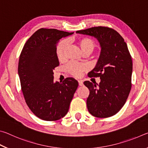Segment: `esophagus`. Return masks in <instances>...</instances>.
<instances>
[{
  "instance_id": "34e87169",
  "label": "esophagus",
  "mask_w": 148,
  "mask_h": 148,
  "mask_svg": "<svg viewBox=\"0 0 148 148\" xmlns=\"http://www.w3.org/2000/svg\"><path fill=\"white\" fill-rule=\"evenodd\" d=\"M78 84L79 86H82L84 85V82L82 80H78Z\"/></svg>"
}]
</instances>
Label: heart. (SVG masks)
Wrapping results in <instances>:
<instances>
[{"mask_svg": "<svg viewBox=\"0 0 148 148\" xmlns=\"http://www.w3.org/2000/svg\"><path fill=\"white\" fill-rule=\"evenodd\" d=\"M76 44L84 54L91 53L96 47V43L93 40L88 37H82L76 40ZM68 41L66 40H61L57 44L56 47V55L59 61H63L65 59V53L68 47ZM88 66L85 64H77L76 62H70L66 67V71L72 76L79 77L84 71H86Z\"/></svg>", "mask_w": 148, "mask_h": 148, "instance_id": "1", "label": "heart"}]
</instances>
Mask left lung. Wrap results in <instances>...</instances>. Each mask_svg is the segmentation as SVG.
<instances>
[{
  "mask_svg": "<svg viewBox=\"0 0 148 148\" xmlns=\"http://www.w3.org/2000/svg\"><path fill=\"white\" fill-rule=\"evenodd\" d=\"M76 33L94 37L101 49L95 68L88 73L89 77H100L101 82H84L89 90L88 111L100 118L114 116L124 106L131 89L132 62L126 42L108 27H92Z\"/></svg>",
  "mask_w": 148,
  "mask_h": 148,
  "instance_id": "1",
  "label": "left lung"
}]
</instances>
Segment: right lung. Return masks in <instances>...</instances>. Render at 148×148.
<instances>
[{
	"label": "right lung",
	"mask_w": 148,
	"mask_h": 148,
	"mask_svg": "<svg viewBox=\"0 0 148 148\" xmlns=\"http://www.w3.org/2000/svg\"><path fill=\"white\" fill-rule=\"evenodd\" d=\"M73 34L40 29L29 38L20 55L18 75L24 98L32 113L45 121H56L67 114L78 86L73 77L62 83L53 79V70L59 64L57 45Z\"/></svg>",
	"instance_id": "right-lung-1"
}]
</instances>
